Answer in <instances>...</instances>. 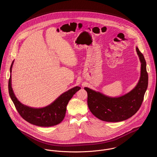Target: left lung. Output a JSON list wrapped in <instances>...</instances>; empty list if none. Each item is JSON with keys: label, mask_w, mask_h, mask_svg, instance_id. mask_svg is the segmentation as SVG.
I'll use <instances>...</instances> for the list:
<instances>
[{"label": "left lung", "mask_w": 157, "mask_h": 157, "mask_svg": "<svg viewBox=\"0 0 157 157\" xmlns=\"http://www.w3.org/2000/svg\"><path fill=\"white\" fill-rule=\"evenodd\" d=\"M136 51L141 62V76L133 90L118 97H110L102 93L85 87L88 94L90 111L99 120L117 122L127 120L137 112L142 104L148 87V75L146 61L138 47Z\"/></svg>", "instance_id": "8db88e82"}]
</instances>
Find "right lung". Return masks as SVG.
<instances>
[{"label": "right lung", "instance_id": "right-lung-1", "mask_svg": "<svg viewBox=\"0 0 157 157\" xmlns=\"http://www.w3.org/2000/svg\"><path fill=\"white\" fill-rule=\"evenodd\" d=\"M14 63L12 62L10 68V78L8 89L10 97L15 105L16 109L23 118L31 124L39 127H48L56 125L65 118L67 106L69 100L81 87L75 86L61 94L51 104L43 108H32L22 104L16 97L12 87V69Z\"/></svg>", "mask_w": 157, "mask_h": 157}]
</instances>
